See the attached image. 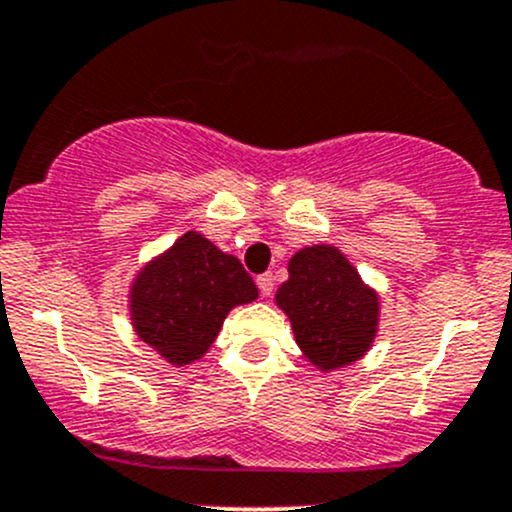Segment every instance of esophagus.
Instances as JSON below:
<instances>
[{"label":"esophagus","instance_id":"1","mask_svg":"<svg viewBox=\"0 0 512 512\" xmlns=\"http://www.w3.org/2000/svg\"><path fill=\"white\" fill-rule=\"evenodd\" d=\"M257 289H260L262 297H270L272 289H275V277H272V272H265V275L257 277Z\"/></svg>","mask_w":512,"mask_h":512}]
</instances>
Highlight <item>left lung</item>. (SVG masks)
Instances as JSON below:
<instances>
[{"label": "left lung", "instance_id": "8db88e82", "mask_svg": "<svg viewBox=\"0 0 512 512\" xmlns=\"http://www.w3.org/2000/svg\"><path fill=\"white\" fill-rule=\"evenodd\" d=\"M287 272L275 302L289 317L294 342L309 364L334 371L369 352L379 332V294L339 247H302Z\"/></svg>", "mask_w": 512, "mask_h": 512}]
</instances>
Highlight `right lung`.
Wrapping results in <instances>:
<instances>
[{
  "label": "right lung",
  "mask_w": 512,
  "mask_h": 512,
  "mask_svg": "<svg viewBox=\"0 0 512 512\" xmlns=\"http://www.w3.org/2000/svg\"><path fill=\"white\" fill-rule=\"evenodd\" d=\"M255 299L257 287L240 260L195 230L148 260L128 289L133 332L173 366L198 361L230 309Z\"/></svg>",
  "instance_id": "right-lung-1"
}]
</instances>
